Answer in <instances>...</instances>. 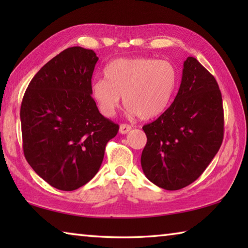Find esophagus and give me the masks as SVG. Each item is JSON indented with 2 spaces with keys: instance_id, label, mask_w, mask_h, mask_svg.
Listing matches in <instances>:
<instances>
[{
  "instance_id": "obj_1",
  "label": "esophagus",
  "mask_w": 248,
  "mask_h": 248,
  "mask_svg": "<svg viewBox=\"0 0 248 248\" xmlns=\"http://www.w3.org/2000/svg\"><path fill=\"white\" fill-rule=\"evenodd\" d=\"M131 129H132V127H131V125H130V124H120L119 132H120L121 134H125V133H128Z\"/></svg>"
}]
</instances>
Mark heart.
Listing matches in <instances>:
<instances>
[{
  "mask_svg": "<svg viewBox=\"0 0 248 248\" xmlns=\"http://www.w3.org/2000/svg\"><path fill=\"white\" fill-rule=\"evenodd\" d=\"M104 78L92 83L91 94L105 117L115 115L120 96L130 114L141 119L161 115L177 83V72L170 62L150 58L112 61L104 69Z\"/></svg>",
  "mask_w": 248,
  "mask_h": 248,
  "instance_id": "b5f03b06",
  "label": "heart"
}]
</instances>
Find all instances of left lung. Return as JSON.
<instances>
[{
    "label": "left lung",
    "instance_id": "obj_1",
    "mask_svg": "<svg viewBox=\"0 0 248 248\" xmlns=\"http://www.w3.org/2000/svg\"><path fill=\"white\" fill-rule=\"evenodd\" d=\"M142 129L148 138L141 155L146 178L166 190L194 183L223 141V105L215 77L188 57L173 104Z\"/></svg>",
    "mask_w": 248,
    "mask_h": 248
}]
</instances>
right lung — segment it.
<instances>
[{"label":"right lung","instance_id":"add662e5","mask_svg":"<svg viewBox=\"0 0 248 248\" xmlns=\"http://www.w3.org/2000/svg\"><path fill=\"white\" fill-rule=\"evenodd\" d=\"M98 61L93 50L71 47L41 68L20 106L28 164L52 187L71 191L97 174L119 125L100 114L91 94Z\"/></svg>","mask_w":248,"mask_h":248}]
</instances>
